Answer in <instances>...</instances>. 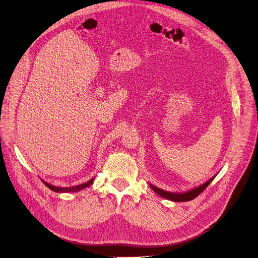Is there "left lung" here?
<instances>
[{"label": "left lung", "mask_w": 258, "mask_h": 258, "mask_svg": "<svg viewBox=\"0 0 258 258\" xmlns=\"http://www.w3.org/2000/svg\"><path fill=\"white\" fill-rule=\"evenodd\" d=\"M214 180V178L210 179L207 183L202 184L201 186L197 187V188H194L187 192H183V194H174V192H168V191H165L161 188H158L156 186H153V185H150V187L156 191L157 194H159L161 197L163 198H166L168 200L171 201H177V202H184V201H190L192 199H195L196 197H198V196L209 186V184Z\"/></svg>", "instance_id": "8db88e82"}]
</instances>
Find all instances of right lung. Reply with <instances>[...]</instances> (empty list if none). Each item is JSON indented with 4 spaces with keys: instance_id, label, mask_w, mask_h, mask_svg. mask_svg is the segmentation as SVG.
Wrapping results in <instances>:
<instances>
[{
    "instance_id": "right-lung-1",
    "label": "right lung",
    "mask_w": 258,
    "mask_h": 258,
    "mask_svg": "<svg viewBox=\"0 0 258 258\" xmlns=\"http://www.w3.org/2000/svg\"><path fill=\"white\" fill-rule=\"evenodd\" d=\"M93 180L94 179H92V180L88 181L87 183L80 184V185H77V186H73V187H56V186H53V185H50L48 183H45V182H43V183L46 185V186L49 189H51L53 191H56V192H68V191H78V190H80L82 188L88 187V186H90L92 183H93Z\"/></svg>"
}]
</instances>
